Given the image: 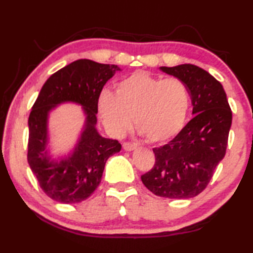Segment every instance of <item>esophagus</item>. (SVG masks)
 Segmentation results:
<instances>
[{"mask_svg":"<svg viewBox=\"0 0 253 253\" xmlns=\"http://www.w3.org/2000/svg\"><path fill=\"white\" fill-rule=\"evenodd\" d=\"M123 147H124V149H125L126 152H131V151H134V149H136L137 147V145L136 144H131V143H124L123 144Z\"/></svg>","mask_w":253,"mask_h":253,"instance_id":"1","label":"esophagus"}]
</instances>
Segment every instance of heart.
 I'll use <instances>...</instances> for the list:
<instances>
[{
    "mask_svg": "<svg viewBox=\"0 0 253 253\" xmlns=\"http://www.w3.org/2000/svg\"><path fill=\"white\" fill-rule=\"evenodd\" d=\"M98 108L107 128L124 135L135 121L136 129L151 143H164L178 134L186 122L190 92L177 78L160 79L136 71L116 84L115 93L104 92Z\"/></svg>",
    "mask_w": 253,
    "mask_h": 253,
    "instance_id": "heart-1",
    "label": "heart"
}]
</instances>
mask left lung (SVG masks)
<instances>
[{
    "label": "left lung",
    "mask_w": 253,
    "mask_h": 253,
    "mask_svg": "<svg viewBox=\"0 0 253 253\" xmlns=\"http://www.w3.org/2000/svg\"><path fill=\"white\" fill-rule=\"evenodd\" d=\"M160 70L185 83L194 117L169 144L153 148L155 164L142 182L161 198L191 199L207 187L223 160L232 111L223 85L202 68L184 63Z\"/></svg>",
    "instance_id": "1"
}]
</instances>
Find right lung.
I'll return each mask as SVG.
<instances>
[{"label": "right lung", "instance_id": "1", "mask_svg": "<svg viewBox=\"0 0 253 253\" xmlns=\"http://www.w3.org/2000/svg\"><path fill=\"white\" fill-rule=\"evenodd\" d=\"M116 65L80 59L50 76L29 116L28 162L44 193L65 204L87 200L101 182L107 160L121 152L116 139L102 137L97 129L98 99ZM75 103L85 116L83 128L69 153L54 157L49 149V115L59 105Z\"/></svg>", "mask_w": 253, "mask_h": 253}]
</instances>
